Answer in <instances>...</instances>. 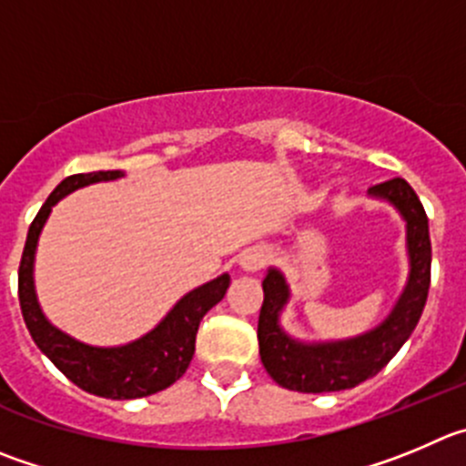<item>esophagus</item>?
Here are the masks:
<instances>
[{
	"label": "esophagus",
	"mask_w": 466,
	"mask_h": 466,
	"mask_svg": "<svg viewBox=\"0 0 466 466\" xmlns=\"http://www.w3.org/2000/svg\"><path fill=\"white\" fill-rule=\"evenodd\" d=\"M238 262H241V267L246 268V271H259V268H264V264L268 262V250L262 246L248 248Z\"/></svg>",
	"instance_id": "34e87169"
}]
</instances>
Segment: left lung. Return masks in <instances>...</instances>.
<instances>
[{
	"label": "left lung",
	"mask_w": 466,
	"mask_h": 466,
	"mask_svg": "<svg viewBox=\"0 0 466 466\" xmlns=\"http://www.w3.org/2000/svg\"><path fill=\"white\" fill-rule=\"evenodd\" d=\"M372 198L386 199L407 223V255L410 278L390 315L363 336L331 342H301L287 336L280 326V312L289 301V285L278 268H268L264 278V303L259 310L258 340L259 356L276 384L299 393H331L354 389L370 380L393 359L407 342L423 315L430 289V246L428 216L404 179H390L372 186Z\"/></svg>",
	"instance_id": "1"
}]
</instances>
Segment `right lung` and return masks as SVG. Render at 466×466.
Listing matches in <instances>:
<instances>
[{"instance_id": "right-lung-1", "label": "right lung", "mask_w": 466, "mask_h": 466, "mask_svg": "<svg viewBox=\"0 0 466 466\" xmlns=\"http://www.w3.org/2000/svg\"><path fill=\"white\" fill-rule=\"evenodd\" d=\"M121 177H124L121 169L73 174L52 190L34 223L29 225L27 243H25L20 271H17V297H20L25 324L38 350L73 384L98 398L135 400L167 389L188 370L190 359L195 354V336H198L199 321L216 303L223 301L229 287V276L223 273L216 280L195 287L193 292L177 301V306L160 319L156 329L128 345L91 347L52 326L43 315L36 289H34V258H36L43 225L52 207L68 193L89 184H98V181L121 179Z\"/></svg>"}]
</instances>
